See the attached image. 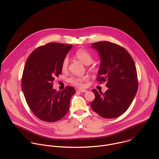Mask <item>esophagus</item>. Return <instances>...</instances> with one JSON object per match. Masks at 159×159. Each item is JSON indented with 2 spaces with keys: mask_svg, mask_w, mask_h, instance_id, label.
I'll return each mask as SVG.
<instances>
[{
  "mask_svg": "<svg viewBox=\"0 0 159 159\" xmlns=\"http://www.w3.org/2000/svg\"><path fill=\"white\" fill-rule=\"evenodd\" d=\"M78 91H79L80 92H82V93H84V92H87V90H85V89H79Z\"/></svg>",
  "mask_w": 159,
  "mask_h": 159,
  "instance_id": "obj_1",
  "label": "esophagus"
}]
</instances>
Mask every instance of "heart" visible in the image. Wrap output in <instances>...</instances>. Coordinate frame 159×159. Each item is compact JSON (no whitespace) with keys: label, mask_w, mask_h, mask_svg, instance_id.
Listing matches in <instances>:
<instances>
[{"label":"heart","mask_w":159,"mask_h":159,"mask_svg":"<svg viewBox=\"0 0 159 159\" xmlns=\"http://www.w3.org/2000/svg\"><path fill=\"white\" fill-rule=\"evenodd\" d=\"M75 56L80 60L84 64L86 65L90 64L93 61V57L90 52L85 48H79L75 52ZM69 66V59L67 57H65L62 62L61 68L62 71L65 72L67 70ZM87 80L86 77H77V76H72L69 78L68 81L72 84L73 85L83 87L84 86V82Z\"/></svg>","instance_id":"obj_1"}]
</instances>
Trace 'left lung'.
I'll return each instance as SVG.
<instances>
[{
    "mask_svg": "<svg viewBox=\"0 0 159 159\" xmlns=\"http://www.w3.org/2000/svg\"><path fill=\"white\" fill-rule=\"evenodd\" d=\"M101 58L97 81L106 82L109 88L104 93L93 89L95 98L92 109L105 119L117 118L131 105L138 89V78L134 61L124 47L107 41L92 43Z\"/></svg>",
    "mask_w": 159,
    "mask_h": 159,
    "instance_id": "1",
    "label": "left lung"
}]
</instances>
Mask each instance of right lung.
I'll return each instance as SVG.
<instances>
[{
  "label": "right lung",
  "mask_w": 159,
  "mask_h": 159,
  "mask_svg": "<svg viewBox=\"0 0 159 159\" xmlns=\"http://www.w3.org/2000/svg\"><path fill=\"white\" fill-rule=\"evenodd\" d=\"M72 47V45L48 43L35 48L27 58L22 89L29 107L41 120L57 122L69 111L75 89L67 86L57 92L53 89V81L61 74L62 60Z\"/></svg>",
  "instance_id": "obj_1"
}]
</instances>
